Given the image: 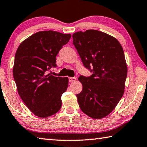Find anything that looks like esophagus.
I'll use <instances>...</instances> for the list:
<instances>
[{
  "instance_id": "obj_1",
  "label": "esophagus",
  "mask_w": 147,
  "mask_h": 147,
  "mask_svg": "<svg viewBox=\"0 0 147 147\" xmlns=\"http://www.w3.org/2000/svg\"><path fill=\"white\" fill-rule=\"evenodd\" d=\"M69 80L70 82H75L76 80V78H75V77H70V78H69Z\"/></svg>"
}]
</instances>
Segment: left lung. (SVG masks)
Segmentation results:
<instances>
[{
	"label": "left lung",
	"mask_w": 147,
	"mask_h": 147,
	"mask_svg": "<svg viewBox=\"0 0 147 147\" xmlns=\"http://www.w3.org/2000/svg\"><path fill=\"white\" fill-rule=\"evenodd\" d=\"M73 44L85 67H92L90 77L80 76L83 89L76 94L80 108L90 118L108 116L123 95L127 65L123 49L114 36L94 29L73 34Z\"/></svg>",
	"instance_id": "obj_1"
}]
</instances>
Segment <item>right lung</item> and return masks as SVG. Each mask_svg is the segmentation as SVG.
<instances>
[{
	"label": "right lung",
	"mask_w": 147,
	"mask_h": 147,
	"mask_svg": "<svg viewBox=\"0 0 147 147\" xmlns=\"http://www.w3.org/2000/svg\"><path fill=\"white\" fill-rule=\"evenodd\" d=\"M71 37L51 30L38 31L25 39L16 52L13 74L18 93L29 111L40 118L54 115L62 107L61 97L69 79L46 74V71L56 66V57Z\"/></svg>",
	"instance_id": "add662e5"
}]
</instances>
